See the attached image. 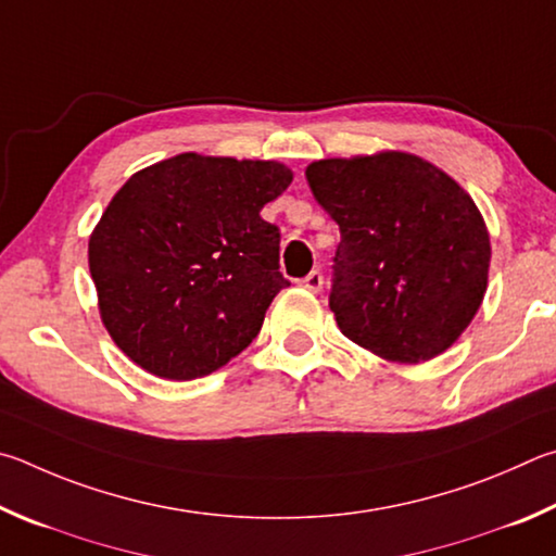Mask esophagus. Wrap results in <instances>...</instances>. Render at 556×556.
<instances>
[{
    "instance_id": "esophagus-1",
    "label": "esophagus",
    "mask_w": 556,
    "mask_h": 556,
    "mask_svg": "<svg viewBox=\"0 0 556 556\" xmlns=\"http://www.w3.org/2000/svg\"><path fill=\"white\" fill-rule=\"evenodd\" d=\"M303 286L309 290V293H319V290H323V286H325L323 273H319V270H313V273H309V276H305Z\"/></svg>"
}]
</instances>
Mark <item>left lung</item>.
Instances as JSON below:
<instances>
[{
  "label": "left lung",
  "mask_w": 556,
  "mask_h": 556,
  "mask_svg": "<svg viewBox=\"0 0 556 556\" xmlns=\"http://www.w3.org/2000/svg\"><path fill=\"white\" fill-rule=\"evenodd\" d=\"M305 178L342 231L329 293L342 334L395 364L446 352L489 286L491 237L471 194L405 151L315 161Z\"/></svg>",
  "instance_id": "8db88e82"
}]
</instances>
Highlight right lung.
<instances>
[{"instance_id":"add662e5","label":"right lung","mask_w":556,"mask_h":556,"mask_svg":"<svg viewBox=\"0 0 556 556\" xmlns=\"http://www.w3.org/2000/svg\"><path fill=\"white\" fill-rule=\"evenodd\" d=\"M293 182L278 161L178 153L134 173L90 233L87 261L114 344L168 381L210 376L261 332L290 283L261 217Z\"/></svg>"}]
</instances>
